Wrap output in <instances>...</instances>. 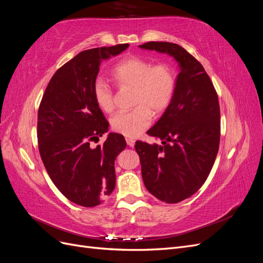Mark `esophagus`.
I'll use <instances>...</instances> for the list:
<instances>
[{
    "label": "esophagus",
    "mask_w": 263,
    "mask_h": 263,
    "mask_svg": "<svg viewBox=\"0 0 263 263\" xmlns=\"http://www.w3.org/2000/svg\"><path fill=\"white\" fill-rule=\"evenodd\" d=\"M126 142H127V145H128L129 147H134L135 139H133V138H126Z\"/></svg>",
    "instance_id": "34e87169"
}]
</instances>
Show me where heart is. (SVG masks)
<instances>
[{
    "instance_id": "heart-1",
    "label": "heart",
    "mask_w": 263,
    "mask_h": 263,
    "mask_svg": "<svg viewBox=\"0 0 263 263\" xmlns=\"http://www.w3.org/2000/svg\"><path fill=\"white\" fill-rule=\"evenodd\" d=\"M112 78L118 86L134 87L130 110L119 112L110 119L113 130L127 137H135L153 122V112L160 114L168 108L176 92V74L166 63H157L139 57H128L112 69ZM92 94L98 107L104 113H112L114 91L104 79L97 78Z\"/></svg>"
}]
</instances>
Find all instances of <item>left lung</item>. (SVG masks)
Here are the masks:
<instances>
[{
    "label": "left lung",
    "instance_id": "left-lung-1",
    "mask_svg": "<svg viewBox=\"0 0 263 263\" xmlns=\"http://www.w3.org/2000/svg\"><path fill=\"white\" fill-rule=\"evenodd\" d=\"M142 49L168 53L179 62L176 92L149 136L162 145L136 141L145 186L158 200L179 203L204 184L216 159L220 109L216 90L203 66L181 46L149 42Z\"/></svg>",
    "mask_w": 263,
    "mask_h": 263
}]
</instances>
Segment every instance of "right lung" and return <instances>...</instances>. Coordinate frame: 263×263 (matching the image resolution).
Segmentation results:
<instances>
[{"mask_svg":"<svg viewBox=\"0 0 263 263\" xmlns=\"http://www.w3.org/2000/svg\"><path fill=\"white\" fill-rule=\"evenodd\" d=\"M128 44L84 50L59 68L46 87L38 109V149L53 184L68 200L84 208L101 204L114 191L115 159L126 148L123 135L109 133L108 122L94 102L92 85L102 60Z\"/></svg>","mask_w":263,"mask_h":263,"instance_id":"add662e5","label":"right lung"}]
</instances>
